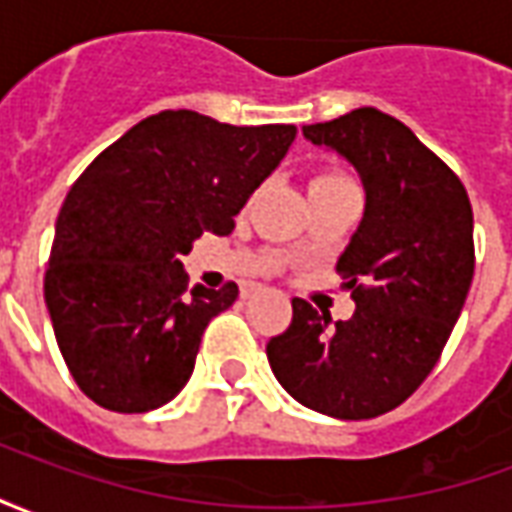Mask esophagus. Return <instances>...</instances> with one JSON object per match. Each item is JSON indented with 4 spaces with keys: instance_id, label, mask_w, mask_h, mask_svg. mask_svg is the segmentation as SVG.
<instances>
[{
    "instance_id": "esophagus-1",
    "label": "esophagus",
    "mask_w": 512,
    "mask_h": 512,
    "mask_svg": "<svg viewBox=\"0 0 512 512\" xmlns=\"http://www.w3.org/2000/svg\"><path fill=\"white\" fill-rule=\"evenodd\" d=\"M255 290H257V288H244V290H241V296H244V299H249V296H252Z\"/></svg>"
}]
</instances>
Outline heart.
Returning a JSON list of instances; mask_svg holds the SVG:
<instances>
[{"label":"heart","mask_w":512,"mask_h":512,"mask_svg":"<svg viewBox=\"0 0 512 512\" xmlns=\"http://www.w3.org/2000/svg\"><path fill=\"white\" fill-rule=\"evenodd\" d=\"M343 180H351L345 172H337V169H326V172H318L312 178L310 186H323V183H343Z\"/></svg>","instance_id":"heart-1"}]
</instances>
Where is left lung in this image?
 <instances>
[{"instance_id": "8db88e82", "label": "left lung", "mask_w": 512, "mask_h": 512, "mask_svg": "<svg viewBox=\"0 0 512 512\" xmlns=\"http://www.w3.org/2000/svg\"><path fill=\"white\" fill-rule=\"evenodd\" d=\"M301 131L337 150L365 186V216L337 260L356 310L332 321L293 299V321L266 345L268 365L301 406L378 417L430 376L461 315L474 277L472 202L411 128L373 106Z\"/></svg>"}]
</instances>
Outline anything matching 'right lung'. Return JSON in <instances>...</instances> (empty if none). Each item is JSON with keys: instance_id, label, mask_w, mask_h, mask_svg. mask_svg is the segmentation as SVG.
<instances>
[{"instance_id": "obj_1", "label": "right lung", "mask_w": 512, "mask_h": 512, "mask_svg": "<svg viewBox=\"0 0 512 512\" xmlns=\"http://www.w3.org/2000/svg\"><path fill=\"white\" fill-rule=\"evenodd\" d=\"M296 126H230L189 109L136 123L84 169L57 216L43 296L73 381L142 414L186 386L205 326L238 285L189 290L180 257L277 169Z\"/></svg>"}]
</instances>
